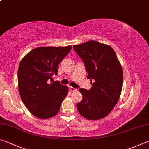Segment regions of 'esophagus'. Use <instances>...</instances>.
<instances>
[{
	"label": "esophagus",
	"instance_id": "1",
	"mask_svg": "<svg viewBox=\"0 0 149 149\" xmlns=\"http://www.w3.org/2000/svg\"><path fill=\"white\" fill-rule=\"evenodd\" d=\"M70 90L71 91H76L77 89H75V88L73 87H70Z\"/></svg>",
	"mask_w": 149,
	"mask_h": 149
}]
</instances>
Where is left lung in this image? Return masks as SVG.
I'll list each match as a JSON object with an SVG mask.
<instances>
[{"label":"left lung","instance_id":"obj_1","mask_svg":"<svg viewBox=\"0 0 149 149\" xmlns=\"http://www.w3.org/2000/svg\"><path fill=\"white\" fill-rule=\"evenodd\" d=\"M84 62L91 89H79L83 99L77 104L79 114L88 120L101 119L116 104L123 84V71L114 50L95 41L74 45Z\"/></svg>","mask_w":149,"mask_h":149}]
</instances>
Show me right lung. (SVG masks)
<instances>
[{
  "label": "right lung",
  "mask_w": 149,
  "mask_h": 149,
  "mask_svg": "<svg viewBox=\"0 0 149 149\" xmlns=\"http://www.w3.org/2000/svg\"><path fill=\"white\" fill-rule=\"evenodd\" d=\"M72 49L65 47H38L33 49L20 62L17 84L22 101L31 114L47 119L58 113L68 88L54 81L58 65Z\"/></svg>",
  "instance_id": "obj_1"
}]
</instances>
